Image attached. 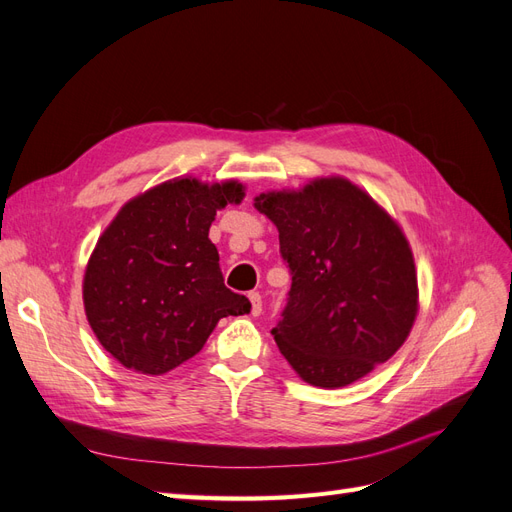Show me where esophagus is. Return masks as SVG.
Returning <instances> with one entry per match:
<instances>
[{
  "label": "esophagus",
  "instance_id": "esophagus-1",
  "mask_svg": "<svg viewBox=\"0 0 512 512\" xmlns=\"http://www.w3.org/2000/svg\"><path fill=\"white\" fill-rule=\"evenodd\" d=\"M247 299L252 303V316H260L262 314V297L258 292H250L247 294Z\"/></svg>",
  "mask_w": 512,
  "mask_h": 512
}]
</instances>
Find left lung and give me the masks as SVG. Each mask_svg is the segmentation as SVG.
I'll list each match as a JSON object with an SVG mask.
<instances>
[{
  "label": "left lung",
  "instance_id": "1",
  "mask_svg": "<svg viewBox=\"0 0 512 512\" xmlns=\"http://www.w3.org/2000/svg\"><path fill=\"white\" fill-rule=\"evenodd\" d=\"M280 232L292 273L271 331L299 378L342 389L404 346L418 314L412 247L399 222L346 177L254 198Z\"/></svg>",
  "mask_w": 512,
  "mask_h": 512
}]
</instances>
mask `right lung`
I'll use <instances>...</instances> for the list:
<instances>
[{
    "mask_svg": "<svg viewBox=\"0 0 512 512\" xmlns=\"http://www.w3.org/2000/svg\"><path fill=\"white\" fill-rule=\"evenodd\" d=\"M243 196L235 179H168L130 198L104 228L83 303L91 331L123 367L162 376L200 352L222 318L250 312V301L224 286L209 239L215 213Z\"/></svg>",
    "mask_w": 512,
    "mask_h": 512,
    "instance_id": "obj_1",
    "label": "right lung"
}]
</instances>
